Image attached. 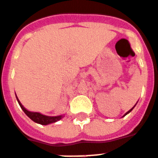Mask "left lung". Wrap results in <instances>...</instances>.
Masks as SVG:
<instances>
[{"label":"left lung","mask_w":158,"mask_h":158,"mask_svg":"<svg viewBox=\"0 0 158 158\" xmlns=\"http://www.w3.org/2000/svg\"><path fill=\"white\" fill-rule=\"evenodd\" d=\"M135 106H136V104H135V105H134V106H133V108H131V109H130L129 111H127V113H126V114H124V115H123V117H124V116H126V115H127V114H129L130 112L132 111V109H133V108H134V107H135Z\"/></svg>","instance_id":"obj_1"}]
</instances>
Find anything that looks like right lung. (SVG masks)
Masks as SVG:
<instances>
[{"label": "right lung", "mask_w": 158, "mask_h": 158, "mask_svg": "<svg viewBox=\"0 0 158 158\" xmlns=\"http://www.w3.org/2000/svg\"><path fill=\"white\" fill-rule=\"evenodd\" d=\"M16 99H17L18 103L20 104V108H22V110L25 112V114L27 115V116L30 118L34 121L36 123H39V124L41 125H48L50 124V123H53L58 122L59 120L62 119L64 118V115H59V116H46V115H44V114H41L40 113H38V112H31L27 110L24 106L21 104V103L19 100V98H17L16 96Z\"/></svg>", "instance_id": "obj_1"}]
</instances>
